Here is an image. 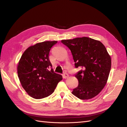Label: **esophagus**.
Wrapping results in <instances>:
<instances>
[{
  "label": "esophagus",
  "mask_w": 127,
  "mask_h": 127,
  "mask_svg": "<svg viewBox=\"0 0 127 127\" xmlns=\"http://www.w3.org/2000/svg\"><path fill=\"white\" fill-rule=\"evenodd\" d=\"M63 76V78H64V79L67 78L68 77H69V75L67 74V73H66V72L64 73Z\"/></svg>",
  "instance_id": "obj_1"
}]
</instances>
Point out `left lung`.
<instances>
[{
    "instance_id": "obj_1",
    "label": "left lung",
    "mask_w": 127,
    "mask_h": 127,
    "mask_svg": "<svg viewBox=\"0 0 127 127\" xmlns=\"http://www.w3.org/2000/svg\"><path fill=\"white\" fill-rule=\"evenodd\" d=\"M70 50L76 68L82 69L75 75L78 85L72 94L81 99L97 95L105 86L111 67V57L102 42L90 37L63 40Z\"/></svg>"
}]
</instances>
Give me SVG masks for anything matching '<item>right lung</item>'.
<instances>
[{"label": "right lung", "mask_w": 127, "mask_h": 127, "mask_svg": "<svg viewBox=\"0 0 127 127\" xmlns=\"http://www.w3.org/2000/svg\"><path fill=\"white\" fill-rule=\"evenodd\" d=\"M57 41H44L29 47L17 64V74L22 87L31 97L41 99L50 95L60 80L54 72L49 56Z\"/></svg>", "instance_id": "right-lung-1"}]
</instances>
